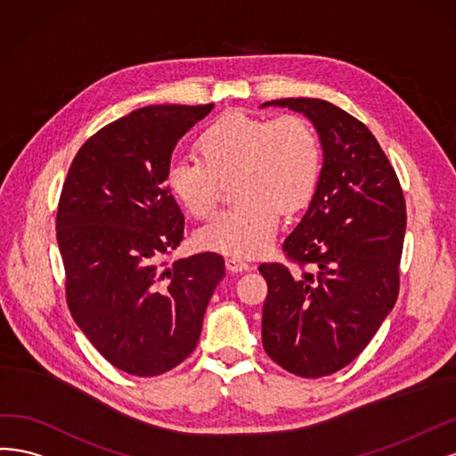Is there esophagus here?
Returning a JSON list of instances; mask_svg holds the SVG:
<instances>
[{"instance_id": "esophagus-1", "label": "esophagus", "mask_w": 456, "mask_h": 456, "mask_svg": "<svg viewBox=\"0 0 456 456\" xmlns=\"http://www.w3.org/2000/svg\"><path fill=\"white\" fill-rule=\"evenodd\" d=\"M225 265H227V269L231 273H240V271H252L254 269L252 263H248V261H244L240 257H229L225 261Z\"/></svg>"}]
</instances>
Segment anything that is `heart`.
Instances as JSON below:
<instances>
[{"mask_svg": "<svg viewBox=\"0 0 456 456\" xmlns=\"http://www.w3.org/2000/svg\"><path fill=\"white\" fill-rule=\"evenodd\" d=\"M199 157L174 159L167 170L172 197L195 217L214 212L219 180H232V208L197 232V244L227 256L254 257L271 246L281 212L303 210L320 180V143L299 115L274 119L227 113L202 132Z\"/></svg>", "mask_w": 456, "mask_h": 456, "instance_id": "obj_1", "label": "heart"}]
</instances>
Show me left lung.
<instances>
[{"instance_id": "1", "label": "left lung", "mask_w": 456, "mask_h": 456, "mask_svg": "<svg viewBox=\"0 0 456 456\" xmlns=\"http://www.w3.org/2000/svg\"><path fill=\"white\" fill-rule=\"evenodd\" d=\"M305 113L324 167L306 214L284 240L288 263H261L267 282L261 339L282 370L318 379L370 345L398 299L405 199L377 138L356 117L320 98L263 106Z\"/></svg>"}]
</instances>
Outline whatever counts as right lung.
<instances>
[{"mask_svg": "<svg viewBox=\"0 0 456 456\" xmlns=\"http://www.w3.org/2000/svg\"><path fill=\"white\" fill-rule=\"evenodd\" d=\"M214 104L134 110L86 140L56 210L66 303L117 370L163 375L195 350L204 311L225 276L219 254L172 261L185 219L167 185L180 138Z\"/></svg>", "mask_w": 456, "mask_h": 456, "instance_id": "1", "label": "right lung"}]
</instances>
